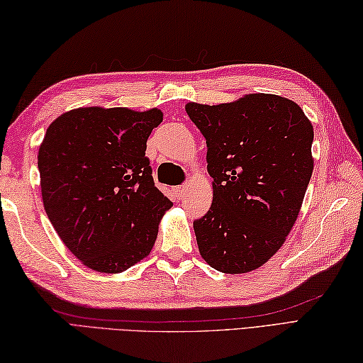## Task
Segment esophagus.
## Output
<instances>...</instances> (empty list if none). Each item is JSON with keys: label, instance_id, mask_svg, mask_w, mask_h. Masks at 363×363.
<instances>
[{"label": "esophagus", "instance_id": "obj_1", "mask_svg": "<svg viewBox=\"0 0 363 363\" xmlns=\"http://www.w3.org/2000/svg\"><path fill=\"white\" fill-rule=\"evenodd\" d=\"M173 191H174V195H176L177 198L182 199L184 196H186L187 186H177V187H174V189H173Z\"/></svg>", "mask_w": 363, "mask_h": 363}]
</instances>
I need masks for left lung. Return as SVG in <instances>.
I'll return each mask as SVG.
<instances>
[{
    "instance_id": "1",
    "label": "left lung",
    "mask_w": 363,
    "mask_h": 363,
    "mask_svg": "<svg viewBox=\"0 0 363 363\" xmlns=\"http://www.w3.org/2000/svg\"><path fill=\"white\" fill-rule=\"evenodd\" d=\"M207 143L209 212L194 221L201 257L221 273L262 267L298 218L313 172V126L287 98L251 94L233 103H189Z\"/></svg>"
}]
</instances>
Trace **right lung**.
<instances>
[{
	"mask_svg": "<svg viewBox=\"0 0 363 363\" xmlns=\"http://www.w3.org/2000/svg\"><path fill=\"white\" fill-rule=\"evenodd\" d=\"M164 113L79 107L46 129L38 148L45 212L84 265L121 273L148 256L173 203L154 186L146 140Z\"/></svg>",
	"mask_w": 363,
	"mask_h": 363,
	"instance_id": "1",
	"label": "right lung"
}]
</instances>
